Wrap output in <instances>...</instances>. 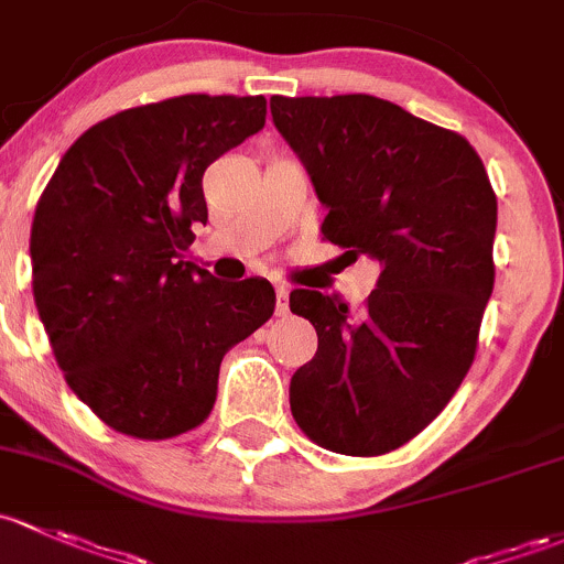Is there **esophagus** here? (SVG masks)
<instances>
[{"label": "esophagus", "mask_w": 564, "mask_h": 564, "mask_svg": "<svg viewBox=\"0 0 564 564\" xmlns=\"http://www.w3.org/2000/svg\"><path fill=\"white\" fill-rule=\"evenodd\" d=\"M275 297H278L275 313H278V316H286V313H289V289L286 286H275Z\"/></svg>", "instance_id": "esophagus-1"}]
</instances>
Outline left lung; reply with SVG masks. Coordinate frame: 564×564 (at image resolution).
Wrapping results in <instances>:
<instances>
[{
    "instance_id": "obj_1",
    "label": "left lung",
    "mask_w": 564,
    "mask_h": 564,
    "mask_svg": "<svg viewBox=\"0 0 564 564\" xmlns=\"http://www.w3.org/2000/svg\"><path fill=\"white\" fill-rule=\"evenodd\" d=\"M270 110L327 205L324 240L381 264L359 313L335 294H289L318 335L292 376V416L327 452L389 454L448 405L476 359L495 188L462 134L387 99L272 97Z\"/></svg>"
}]
</instances>
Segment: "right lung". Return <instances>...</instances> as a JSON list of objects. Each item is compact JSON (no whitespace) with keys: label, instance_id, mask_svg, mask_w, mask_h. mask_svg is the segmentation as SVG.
<instances>
[{"label":"right lung","instance_id":"obj_1","mask_svg":"<svg viewBox=\"0 0 564 564\" xmlns=\"http://www.w3.org/2000/svg\"><path fill=\"white\" fill-rule=\"evenodd\" d=\"M264 97L183 94L94 123L32 221V289L69 389L116 432L167 441L210 416L229 348L275 311L264 278L216 281L183 251L205 170L264 127Z\"/></svg>","mask_w":564,"mask_h":564}]
</instances>
